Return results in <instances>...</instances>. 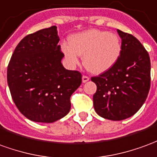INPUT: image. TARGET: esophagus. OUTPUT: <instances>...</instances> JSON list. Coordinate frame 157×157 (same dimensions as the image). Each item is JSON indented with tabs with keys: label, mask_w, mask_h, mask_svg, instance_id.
<instances>
[{
	"label": "esophagus",
	"mask_w": 157,
	"mask_h": 157,
	"mask_svg": "<svg viewBox=\"0 0 157 157\" xmlns=\"http://www.w3.org/2000/svg\"><path fill=\"white\" fill-rule=\"evenodd\" d=\"M90 80V78L88 76H85V75H83V77H82V82L83 83H86V82H88V81Z\"/></svg>",
	"instance_id": "1"
}]
</instances>
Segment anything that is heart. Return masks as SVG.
Wrapping results in <instances>:
<instances>
[{"label": "heart", "mask_w": 157, "mask_h": 157, "mask_svg": "<svg viewBox=\"0 0 157 157\" xmlns=\"http://www.w3.org/2000/svg\"><path fill=\"white\" fill-rule=\"evenodd\" d=\"M61 48L70 66H77L79 55H83L86 69L101 74L111 69L119 60L122 42L117 34L90 29L73 34L69 43L63 42Z\"/></svg>", "instance_id": "heart-1"}]
</instances>
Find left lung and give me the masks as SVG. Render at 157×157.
Wrapping results in <instances>:
<instances>
[{
    "label": "left lung",
    "instance_id": "left-lung-1",
    "mask_svg": "<svg viewBox=\"0 0 157 157\" xmlns=\"http://www.w3.org/2000/svg\"><path fill=\"white\" fill-rule=\"evenodd\" d=\"M122 53L111 69L92 77L97 86L94 108L105 119L120 121L140 109L151 87V60L147 51L132 34L117 29Z\"/></svg>",
    "mask_w": 157,
    "mask_h": 157
}]
</instances>
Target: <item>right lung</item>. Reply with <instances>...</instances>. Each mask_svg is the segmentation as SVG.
<instances>
[{"instance_id":"add662e5","label":"right lung","mask_w":157,"mask_h":157,"mask_svg":"<svg viewBox=\"0 0 157 157\" xmlns=\"http://www.w3.org/2000/svg\"><path fill=\"white\" fill-rule=\"evenodd\" d=\"M56 26L25 36L7 67V84L19 112L37 123H54L71 108L70 97L82 83V74L67 70Z\"/></svg>"}]
</instances>
